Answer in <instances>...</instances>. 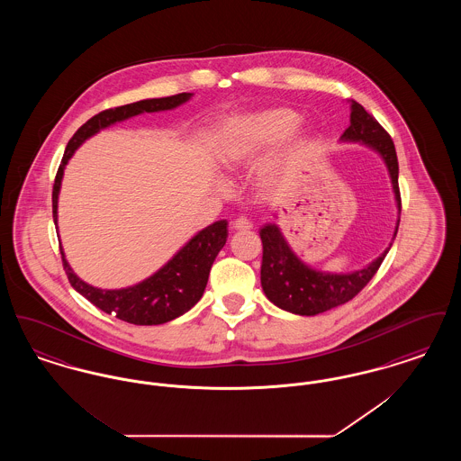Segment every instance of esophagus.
Listing matches in <instances>:
<instances>
[{
	"label": "esophagus",
	"mask_w": 461,
	"mask_h": 461,
	"mask_svg": "<svg viewBox=\"0 0 461 461\" xmlns=\"http://www.w3.org/2000/svg\"><path fill=\"white\" fill-rule=\"evenodd\" d=\"M250 228H252V222L247 218H243V216L231 222V230H235V231H245V230H250Z\"/></svg>",
	"instance_id": "34e87169"
}]
</instances>
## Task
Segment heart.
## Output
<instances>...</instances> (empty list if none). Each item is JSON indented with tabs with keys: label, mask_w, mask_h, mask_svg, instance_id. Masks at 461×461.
I'll use <instances>...</instances> for the list:
<instances>
[{
	"label": "heart",
	"mask_w": 461,
	"mask_h": 461,
	"mask_svg": "<svg viewBox=\"0 0 461 461\" xmlns=\"http://www.w3.org/2000/svg\"><path fill=\"white\" fill-rule=\"evenodd\" d=\"M299 121V115L288 109L264 110L228 119L221 140V160L226 164H239L252 158L264 149L282 141L297 128ZM304 147L306 140H299L286 150L282 162L292 164Z\"/></svg>",
	"instance_id": "1"
}]
</instances>
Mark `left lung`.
I'll list each match as a JSON object with an SVG mask.
<instances>
[{
    "mask_svg": "<svg viewBox=\"0 0 461 461\" xmlns=\"http://www.w3.org/2000/svg\"><path fill=\"white\" fill-rule=\"evenodd\" d=\"M349 104L351 126L340 136V141H357L382 157L391 176L395 205L401 214V195L397 185L399 164L394 141L389 132L375 121V117L363 109V105L354 100ZM397 226L399 220L395 224L394 239ZM259 235L263 240L261 285L266 297L275 306L301 316H314L349 303L375 276L394 241L393 239L389 247L363 269L351 273H329L301 261L275 222L264 224Z\"/></svg>",
    "mask_w": 461,
    "mask_h": 461,
    "instance_id": "1",
    "label": "left lung"
}]
</instances>
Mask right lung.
<instances>
[{
    "instance_id": "obj_1",
    "label": "right lung",
    "mask_w": 461,
    "mask_h": 461,
    "mask_svg": "<svg viewBox=\"0 0 461 461\" xmlns=\"http://www.w3.org/2000/svg\"><path fill=\"white\" fill-rule=\"evenodd\" d=\"M194 93H179L166 98H149L140 100L130 105L104 110L93 115L88 122H85L67 143L66 154L62 157V164L57 171L53 185V221L55 226L59 221V194L62 186V177L68 158L74 152L96 132L109 128L115 122L126 121L134 115L145 112H162L173 110L185 102H188ZM228 239V221L221 220L209 224L195 237L186 241L175 256L164 264L152 276L143 282L126 288H98L83 282L67 263L64 249L60 247L62 263L66 269L67 278L83 297H86L91 304L102 309L107 314L128 321L132 325H162L177 316L185 314L197 304L209 280V273L216 256L224 247Z\"/></svg>"
}]
</instances>
